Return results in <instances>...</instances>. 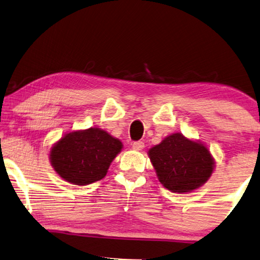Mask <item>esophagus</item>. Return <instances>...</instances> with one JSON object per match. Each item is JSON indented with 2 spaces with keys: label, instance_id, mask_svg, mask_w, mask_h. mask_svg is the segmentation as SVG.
<instances>
[{
  "label": "esophagus",
  "instance_id": "1",
  "mask_svg": "<svg viewBox=\"0 0 260 260\" xmlns=\"http://www.w3.org/2000/svg\"><path fill=\"white\" fill-rule=\"evenodd\" d=\"M143 147H144V143L141 142V141L134 142V143H133V149L136 150V151H141V150L143 149Z\"/></svg>",
  "mask_w": 260,
  "mask_h": 260
}]
</instances>
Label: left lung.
I'll list each match as a JSON object with an SVG mask.
<instances>
[{
	"label": "left lung",
	"instance_id": "1",
	"mask_svg": "<svg viewBox=\"0 0 260 260\" xmlns=\"http://www.w3.org/2000/svg\"><path fill=\"white\" fill-rule=\"evenodd\" d=\"M158 180L173 193H188L209 180L215 159L205 144L172 134L149 150Z\"/></svg>",
	"mask_w": 260,
	"mask_h": 260
}]
</instances>
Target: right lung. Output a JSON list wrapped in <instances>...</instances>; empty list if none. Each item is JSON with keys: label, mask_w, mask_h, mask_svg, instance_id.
Returning <instances> with one entry per match:
<instances>
[{"label": "right lung", "mask_w": 260, "mask_h": 260, "mask_svg": "<svg viewBox=\"0 0 260 260\" xmlns=\"http://www.w3.org/2000/svg\"><path fill=\"white\" fill-rule=\"evenodd\" d=\"M123 144L100 127L67 133L51 147V166L63 180L86 186L106 177Z\"/></svg>", "instance_id": "1"}]
</instances>
